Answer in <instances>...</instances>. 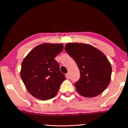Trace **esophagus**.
Masks as SVG:
<instances>
[{
  "instance_id": "1",
  "label": "esophagus",
  "mask_w": 128,
  "mask_h": 128,
  "mask_svg": "<svg viewBox=\"0 0 128 128\" xmlns=\"http://www.w3.org/2000/svg\"><path fill=\"white\" fill-rule=\"evenodd\" d=\"M66 78H68V79H69V78H70V75H69V73H68L67 74H66Z\"/></svg>"
}]
</instances>
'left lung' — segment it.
Masks as SVG:
<instances>
[{
	"mask_svg": "<svg viewBox=\"0 0 128 128\" xmlns=\"http://www.w3.org/2000/svg\"><path fill=\"white\" fill-rule=\"evenodd\" d=\"M66 52L74 59L80 72L74 86L83 97L92 98L104 92L111 81L112 67L101 50L87 44L68 43Z\"/></svg>",
	"mask_w": 128,
	"mask_h": 128,
	"instance_id": "left-lung-1",
	"label": "left lung"
}]
</instances>
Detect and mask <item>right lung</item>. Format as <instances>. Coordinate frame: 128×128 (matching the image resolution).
Returning a JSON list of instances; mask_svg holds the SVG:
<instances>
[{
	"label": "right lung",
	"instance_id": "obj_1",
	"mask_svg": "<svg viewBox=\"0 0 128 128\" xmlns=\"http://www.w3.org/2000/svg\"><path fill=\"white\" fill-rule=\"evenodd\" d=\"M64 48L62 44L44 43L32 49L22 60L21 78L30 94L40 100L56 95L66 79L55 59Z\"/></svg>",
	"mask_w": 128,
	"mask_h": 128
}]
</instances>
